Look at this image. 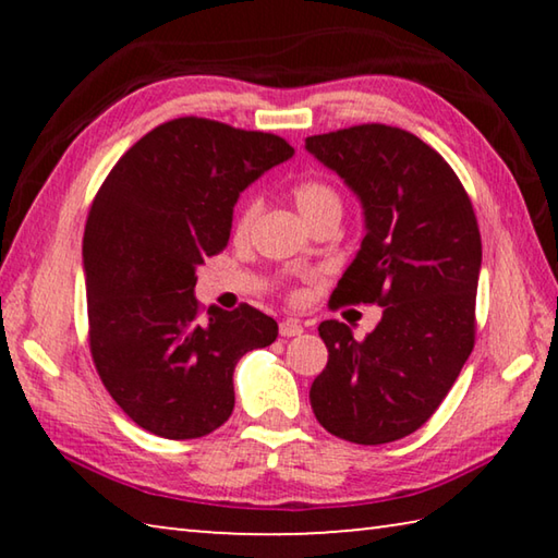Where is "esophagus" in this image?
<instances>
[{
	"label": "esophagus",
	"mask_w": 558,
	"mask_h": 558,
	"mask_svg": "<svg viewBox=\"0 0 558 558\" xmlns=\"http://www.w3.org/2000/svg\"><path fill=\"white\" fill-rule=\"evenodd\" d=\"M280 335L282 337H298V335H302V325L298 323V319H282Z\"/></svg>",
	"instance_id": "obj_1"
}]
</instances>
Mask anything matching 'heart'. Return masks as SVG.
<instances>
[{
    "label": "heart",
    "mask_w": 558,
    "mask_h": 558,
    "mask_svg": "<svg viewBox=\"0 0 558 558\" xmlns=\"http://www.w3.org/2000/svg\"><path fill=\"white\" fill-rule=\"evenodd\" d=\"M292 199H295L300 214L305 216L310 223L325 219V216H337V219L342 216V194H339L332 184L325 182V179H305V182L295 184V189H292ZM258 199L245 202L241 206V211L235 214L233 233L239 235V239L248 235L253 223L258 219Z\"/></svg>",
    "instance_id": "b5f03b06"
}]
</instances>
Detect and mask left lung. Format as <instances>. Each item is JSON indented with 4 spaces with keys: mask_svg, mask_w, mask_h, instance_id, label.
Instances as JSON below:
<instances>
[{
    "mask_svg": "<svg viewBox=\"0 0 558 558\" xmlns=\"http://www.w3.org/2000/svg\"><path fill=\"white\" fill-rule=\"evenodd\" d=\"M305 149L364 209L366 235L335 307H384L364 339L337 319L319 325L329 356L310 403L332 436L381 446L436 413L475 347L477 219L446 159L401 128L354 125L307 137Z\"/></svg>",
    "mask_w": 558,
    "mask_h": 558,
    "instance_id": "1",
    "label": "left lung"
}]
</instances>
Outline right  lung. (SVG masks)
<instances>
[{
    "mask_svg": "<svg viewBox=\"0 0 558 558\" xmlns=\"http://www.w3.org/2000/svg\"><path fill=\"white\" fill-rule=\"evenodd\" d=\"M292 153L270 132L177 118L137 140L98 189L83 233L90 354L140 428L186 440L223 426L239 359L276 342V319L251 305L202 319L194 286L229 243L239 194Z\"/></svg>",
    "mask_w": 558,
    "mask_h": 558,
    "instance_id": "right-lung-1",
    "label": "right lung"
}]
</instances>
